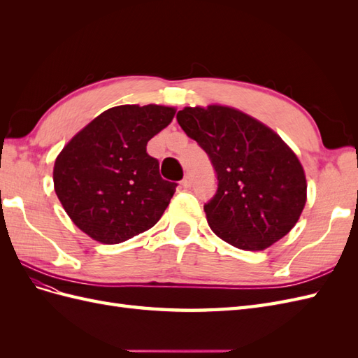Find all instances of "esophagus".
Returning <instances> with one entry per match:
<instances>
[{
    "instance_id": "obj_1",
    "label": "esophagus",
    "mask_w": 358,
    "mask_h": 358,
    "mask_svg": "<svg viewBox=\"0 0 358 358\" xmlns=\"http://www.w3.org/2000/svg\"><path fill=\"white\" fill-rule=\"evenodd\" d=\"M180 185L183 187V188H191V185H192V179H191V176H185L182 179V182H180Z\"/></svg>"
}]
</instances>
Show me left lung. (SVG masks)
Instances as JSON below:
<instances>
[{"mask_svg":"<svg viewBox=\"0 0 358 358\" xmlns=\"http://www.w3.org/2000/svg\"><path fill=\"white\" fill-rule=\"evenodd\" d=\"M176 119L208 154L218 179L204 204L212 231L246 251H263L288 234L305 208L308 185L284 140L227 106L185 107Z\"/></svg>","mask_w":358,"mask_h":358,"instance_id":"obj_1","label":"left lung"}]
</instances>
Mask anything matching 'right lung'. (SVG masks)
Returning a JSON list of instances; mask_svg holds the SVG:
<instances>
[{
    "instance_id": "add662e5",
    "label": "right lung",
    "mask_w": 358,
    "mask_h": 358,
    "mask_svg": "<svg viewBox=\"0 0 358 358\" xmlns=\"http://www.w3.org/2000/svg\"><path fill=\"white\" fill-rule=\"evenodd\" d=\"M175 107L116 106L103 112L64 146L53 167L55 192L71 221L94 241L115 245L159 221L178 183L159 175L146 152Z\"/></svg>"
}]
</instances>
